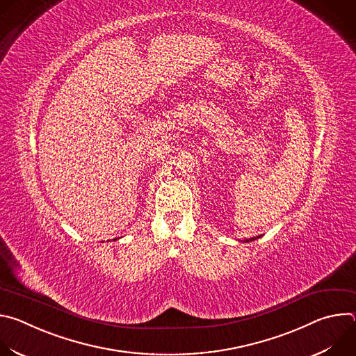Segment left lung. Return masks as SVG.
Segmentation results:
<instances>
[{
  "mask_svg": "<svg viewBox=\"0 0 356 356\" xmlns=\"http://www.w3.org/2000/svg\"><path fill=\"white\" fill-rule=\"evenodd\" d=\"M258 238H261V236H257V238H250V239H245V242H249V241H255V239H258Z\"/></svg>",
  "mask_w": 356,
  "mask_h": 356,
  "instance_id": "1",
  "label": "left lung"
}]
</instances>
